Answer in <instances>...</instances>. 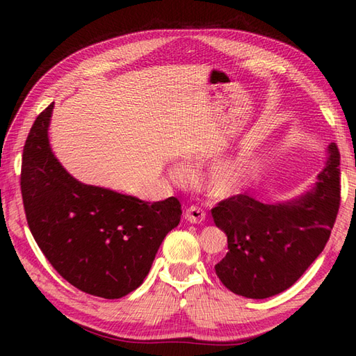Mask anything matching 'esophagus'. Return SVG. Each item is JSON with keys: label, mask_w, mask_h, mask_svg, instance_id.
I'll list each match as a JSON object with an SVG mask.
<instances>
[{"label": "esophagus", "mask_w": 356, "mask_h": 356, "mask_svg": "<svg viewBox=\"0 0 356 356\" xmlns=\"http://www.w3.org/2000/svg\"><path fill=\"white\" fill-rule=\"evenodd\" d=\"M205 217H207V213L199 207H190L185 213V218L190 223H202L205 220Z\"/></svg>", "instance_id": "1"}]
</instances>
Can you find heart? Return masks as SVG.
I'll return each instance as SVG.
<instances>
[{
	"mask_svg": "<svg viewBox=\"0 0 356 356\" xmlns=\"http://www.w3.org/2000/svg\"><path fill=\"white\" fill-rule=\"evenodd\" d=\"M172 174H179L174 171ZM245 166L241 162H226L216 166L208 177V190L217 197L237 194L245 185Z\"/></svg>",
	"mask_w": 356,
	"mask_h": 356,
	"instance_id": "b5f03b06",
	"label": "heart"
}]
</instances>
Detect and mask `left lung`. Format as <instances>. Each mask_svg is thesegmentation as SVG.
<instances>
[{"label":"left lung","mask_w":356,"mask_h":356,"mask_svg":"<svg viewBox=\"0 0 356 356\" xmlns=\"http://www.w3.org/2000/svg\"><path fill=\"white\" fill-rule=\"evenodd\" d=\"M339 151L329 157L318 182L298 199L261 203L248 194L218 202L211 209L217 228L228 236V252L216 274L234 293L268 298L286 291L318 257L339 209Z\"/></svg>","instance_id":"8db88e82"}]
</instances>
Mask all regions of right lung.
<instances>
[{
  "label": "right lung",
  "mask_w": 356,
  "mask_h": 356,
  "mask_svg": "<svg viewBox=\"0 0 356 356\" xmlns=\"http://www.w3.org/2000/svg\"><path fill=\"white\" fill-rule=\"evenodd\" d=\"M50 104L22 149L21 194L30 232L45 259L79 291L115 300L143 283L159 246L176 228V197L148 203L84 185L67 172L49 143Z\"/></svg>",
  "instance_id": "1"
}]
</instances>
